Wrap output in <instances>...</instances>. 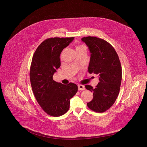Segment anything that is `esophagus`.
<instances>
[{
  "label": "esophagus",
  "instance_id": "1",
  "mask_svg": "<svg viewBox=\"0 0 147 147\" xmlns=\"http://www.w3.org/2000/svg\"><path fill=\"white\" fill-rule=\"evenodd\" d=\"M78 90H85V86L83 85H78Z\"/></svg>",
  "mask_w": 147,
  "mask_h": 147
}]
</instances>
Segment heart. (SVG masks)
<instances>
[{"instance_id":"obj_1","label":"heart","mask_w":147,"mask_h":147,"mask_svg":"<svg viewBox=\"0 0 147 147\" xmlns=\"http://www.w3.org/2000/svg\"><path fill=\"white\" fill-rule=\"evenodd\" d=\"M83 47V46H78L77 48H76V49H78V48H79V47Z\"/></svg>"}]
</instances>
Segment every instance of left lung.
<instances>
[{"mask_svg":"<svg viewBox=\"0 0 147 147\" xmlns=\"http://www.w3.org/2000/svg\"><path fill=\"white\" fill-rule=\"evenodd\" d=\"M82 40L91 53L88 71L99 76V83L95 89L85 85L93 92V99L87 105L95 112H105L113 105L120 90L122 68L119 56L112 45L102 38L88 36Z\"/></svg>","mask_w":147,"mask_h":147,"instance_id":"8db88e82","label":"left lung"}]
</instances>
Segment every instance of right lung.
<instances>
[{
	"instance_id": "right-lung-1",
	"label": "right lung",
	"mask_w": 147,
	"mask_h": 147,
	"mask_svg": "<svg viewBox=\"0 0 147 147\" xmlns=\"http://www.w3.org/2000/svg\"><path fill=\"white\" fill-rule=\"evenodd\" d=\"M74 37L49 38L35 51L30 67V78L33 93L43 110L53 117L62 116L69 109L70 99L78 86L64 85L53 80V76L61 66L60 55Z\"/></svg>"
}]
</instances>
